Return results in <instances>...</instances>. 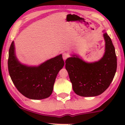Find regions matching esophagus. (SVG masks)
Returning <instances> with one entry per match:
<instances>
[{
	"instance_id": "esophagus-1",
	"label": "esophagus",
	"mask_w": 125,
	"mask_h": 125,
	"mask_svg": "<svg viewBox=\"0 0 125 125\" xmlns=\"http://www.w3.org/2000/svg\"><path fill=\"white\" fill-rule=\"evenodd\" d=\"M62 56H63V60H66L67 58H69V54L68 53L64 52L63 53Z\"/></svg>"
}]
</instances>
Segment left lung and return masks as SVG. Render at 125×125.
I'll list each match as a JSON object with an SVG mask.
<instances>
[{"mask_svg": "<svg viewBox=\"0 0 125 125\" xmlns=\"http://www.w3.org/2000/svg\"><path fill=\"white\" fill-rule=\"evenodd\" d=\"M105 52L99 61L84 62L76 54L66 61L65 67L73 90L81 96H96L104 92L113 81L117 68V58L111 39L104 34Z\"/></svg>", "mask_w": 125, "mask_h": 125, "instance_id": "obj_1", "label": "left lung"}]
</instances>
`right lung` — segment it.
Masks as SVG:
<instances>
[{"label":"right lung","mask_w":125,"mask_h":125,"mask_svg":"<svg viewBox=\"0 0 125 125\" xmlns=\"http://www.w3.org/2000/svg\"><path fill=\"white\" fill-rule=\"evenodd\" d=\"M64 64L61 54L38 66H29L17 59L13 41L9 51L8 69L11 79L19 92L31 99H43L51 95L56 77Z\"/></svg>","instance_id":"obj_1"}]
</instances>
